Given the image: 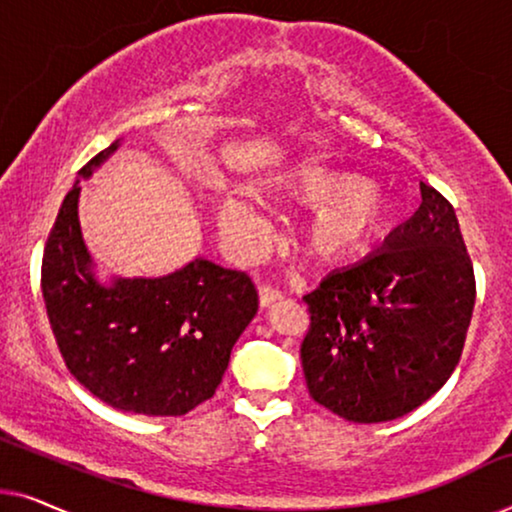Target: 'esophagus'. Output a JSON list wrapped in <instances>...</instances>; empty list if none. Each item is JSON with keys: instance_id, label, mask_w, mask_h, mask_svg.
Listing matches in <instances>:
<instances>
[{"instance_id": "1", "label": "esophagus", "mask_w": 512, "mask_h": 512, "mask_svg": "<svg viewBox=\"0 0 512 512\" xmlns=\"http://www.w3.org/2000/svg\"><path fill=\"white\" fill-rule=\"evenodd\" d=\"M282 298H284V291L277 289V286L272 284L258 286V303H261V307H268L275 303V300H282Z\"/></svg>"}]
</instances>
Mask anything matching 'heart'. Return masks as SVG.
<instances>
[{
	"label": "heart",
	"instance_id": "heart-1",
	"mask_svg": "<svg viewBox=\"0 0 512 512\" xmlns=\"http://www.w3.org/2000/svg\"><path fill=\"white\" fill-rule=\"evenodd\" d=\"M286 193L303 205L319 207L305 228V249L328 263L359 254L394 216L387 191L352 172L305 167L286 181ZM219 226L230 244L249 249L261 240L265 221L254 202L230 193L221 202Z\"/></svg>",
	"mask_w": 512,
	"mask_h": 512
}]
</instances>
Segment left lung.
Masks as SVG:
<instances>
[{
    "label": "left lung",
    "instance_id": "1",
    "mask_svg": "<svg viewBox=\"0 0 512 512\" xmlns=\"http://www.w3.org/2000/svg\"><path fill=\"white\" fill-rule=\"evenodd\" d=\"M300 359L310 396L359 424L419 408L454 373L475 305V275L450 200L422 205L384 247L303 296Z\"/></svg>",
    "mask_w": 512,
    "mask_h": 512
}]
</instances>
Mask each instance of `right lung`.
<instances>
[{
    "label": "right lung",
    "instance_id": "obj_1",
    "mask_svg": "<svg viewBox=\"0 0 512 512\" xmlns=\"http://www.w3.org/2000/svg\"><path fill=\"white\" fill-rule=\"evenodd\" d=\"M116 146L90 158L62 200L41 291L62 361L90 394L123 412L179 417L214 396L258 291L247 272L205 258L160 279L95 282L76 214L79 181Z\"/></svg>",
    "mask_w": 512,
    "mask_h": 512
}]
</instances>
